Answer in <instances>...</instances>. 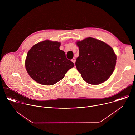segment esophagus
<instances>
[{
    "label": "esophagus",
    "mask_w": 135,
    "mask_h": 135,
    "mask_svg": "<svg viewBox=\"0 0 135 135\" xmlns=\"http://www.w3.org/2000/svg\"><path fill=\"white\" fill-rule=\"evenodd\" d=\"M71 61H72L74 64H75V61H76V59H75V58H73V59H72V60H71Z\"/></svg>",
    "instance_id": "esophagus-1"
}]
</instances>
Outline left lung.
Returning <instances> with one entry per match:
<instances>
[{"label":"left lung","mask_w":135,"mask_h":135,"mask_svg":"<svg viewBox=\"0 0 135 135\" xmlns=\"http://www.w3.org/2000/svg\"><path fill=\"white\" fill-rule=\"evenodd\" d=\"M79 56L75 65L88 83L97 85L107 81L112 74L117 55L108 44L92 37L76 42Z\"/></svg>","instance_id":"left-lung-1"}]
</instances>
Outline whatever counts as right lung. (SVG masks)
<instances>
[{
  "instance_id": "obj_1",
  "label": "right lung",
  "mask_w": 135,
  "mask_h": 135,
  "mask_svg": "<svg viewBox=\"0 0 135 135\" xmlns=\"http://www.w3.org/2000/svg\"><path fill=\"white\" fill-rule=\"evenodd\" d=\"M61 43L46 40L34 45L28 51L25 61L27 71L37 83L53 85L61 80L74 64L68 60Z\"/></svg>"
}]
</instances>
